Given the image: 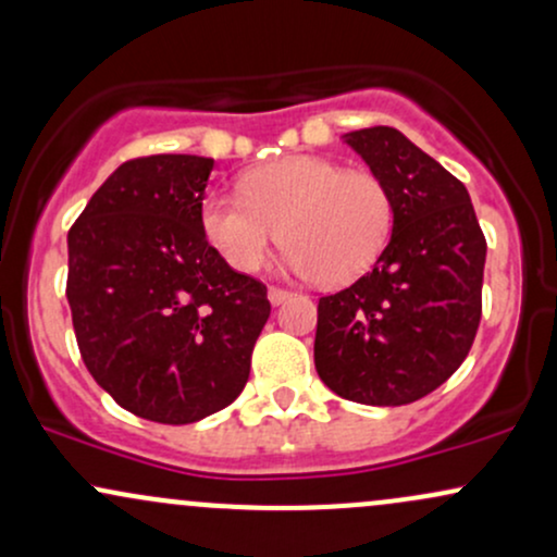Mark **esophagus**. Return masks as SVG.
Here are the masks:
<instances>
[{
	"instance_id": "esophagus-1",
	"label": "esophagus",
	"mask_w": 557,
	"mask_h": 557,
	"mask_svg": "<svg viewBox=\"0 0 557 557\" xmlns=\"http://www.w3.org/2000/svg\"><path fill=\"white\" fill-rule=\"evenodd\" d=\"M290 296H293V293L285 290V287H270V300H272V306L285 304V300L290 298Z\"/></svg>"
}]
</instances>
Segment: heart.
<instances>
[{
	"instance_id": "obj_1",
	"label": "heart",
	"mask_w": 557,
	"mask_h": 557,
	"mask_svg": "<svg viewBox=\"0 0 557 557\" xmlns=\"http://www.w3.org/2000/svg\"><path fill=\"white\" fill-rule=\"evenodd\" d=\"M393 222L380 175L306 154L248 172L240 194L212 190L201 201L203 235L230 267L259 270L283 233L287 270L322 285L361 277L385 251Z\"/></svg>"
}]
</instances>
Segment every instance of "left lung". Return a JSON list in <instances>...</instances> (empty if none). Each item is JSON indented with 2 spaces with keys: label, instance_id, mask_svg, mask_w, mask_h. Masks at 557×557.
Listing matches in <instances>:
<instances>
[{
  "label": "left lung",
  "instance_id": "obj_1",
  "mask_svg": "<svg viewBox=\"0 0 557 557\" xmlns=\"http://www.w3.org/2000/svg\"><path fill=\"white\" fill-rule=\"evenodd\" d=\"M343 138L387 183L395 222L374 270L319 298L314 363L345 400L406 406L469 356L487 240L466 185L400 131L376 125Z\"/></svg>",
  "mask_w": 557,
  "mask_h": 557
}]
</instances>
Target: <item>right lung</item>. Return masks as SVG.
Masks as SVG:
<instances>
[{
    "mask_svg": "<svg viewBox=\"0 0 557 557\" xmlns=\"http://www.w3.org/2000/svg\"><path fill=\"white\" fill-rule=\"evenodd\" d=\"M214 159H131L67 233V304L83 363L117 406L194 424L243 393L270 319L267 285L235 272L201 227Z\"/></svg>",
    "mask_w": 557,
    "mask_h": 557,
    "instance_id": "obj_1",
    "label": "right lung"
}]
</instances>
